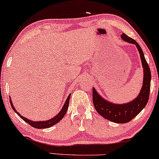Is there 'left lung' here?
I'll return each instance as SVG.
<instances>
[{"label":"left lung","instance_id":"obj_1","mask_svg":"<svg viewBox=\"0 0 159 159\" xmlns=\"http://www.w3.org/2000/svg\"><path fill=\"white\" fill-rule=\"evenodd\" d=\"M121 39L130 44H135L139 51L144 74L143 87L139 91V95L134 99L128 103L115 104L104 99L101 95L98 93L96 90L93 88V102L96 110L105 119L116 123L129 122L145 108L149 99L150 80H151L150 68L148 66L143 49L140 47L139 44L125 34L121 35Z\"/></svg>","mask_w":159,"mask_h":159}]
</instances>
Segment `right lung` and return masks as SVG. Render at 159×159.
<instances>
[{
	"label": "right lung",
	"instance_id": "obj_1",
	"mask_svg": "<svg viewBox=\"0 0 159 159\" xmlns=\"http://www.w3.org/2000/svg\"><path fill=\"white\" fill-rule=\"evenodd\" d=\"M70 97H71V93H70L69 95V96L67 97L66 100V102L64 103V104H63V107H62V109L59 112V113H57V114L55 115V117H53L52 118L49 119V120H43V121H34V120H29V119L26 118V117H25L23 116H22V115H20V113L15 110V108H14V105H13V104H12L11 98H10V103H11V106L14 112H15L16 114L19 115V116L22 119V120H23L24 121H25L26 123H28V124L31 125V126H33L34 128H36V129H47V128H49V127L52 126V125L56 124V123H58L59 121H61L62 120V118L64 117V115H66V112H67L68 108H69Z\"/></svg>",
	"mask_w": 159,
	"mask_h": 159
}]
</instances>
